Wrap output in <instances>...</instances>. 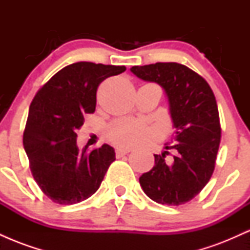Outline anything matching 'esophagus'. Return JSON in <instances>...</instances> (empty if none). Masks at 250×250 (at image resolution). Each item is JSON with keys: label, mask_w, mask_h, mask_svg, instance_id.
Segmentation results:
<instances>
[{"label": "esophagus", "mask_w": 250, "mask_h": 250, "mask_svg": "<svg viewBox=\"0 0 250 250\" xmlns=\"http://www.w3.org/2000/svg\"><path fill=\"white\" fill-rule=\"evenodd\" d=\"M129 151H130V149H125V148H117L115 150V154H116V157H122L125 156V154H128Z\"/></svg>", "instance_id": "obj_1"}]
</instances>
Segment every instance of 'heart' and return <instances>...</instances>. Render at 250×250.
Returning <instances> with one entry per match:
<instances>
[{
	"instance_id": "obj_1",
	"label": "heart",
	"mask_w": 250,
	"mask_h": 250,
	"mask_svg": "<svg viewBox=\"0 0 250 250\" xmlns=\"http://www.w3.org/2000/svg\"><path fill=\"white\" fill-rule=\"evenodd\" d=\"M154 135V129L147 123L135 119L115 120L105 129V136L113 145L121 148H131L147 142Z\"/></svg>"
}]
</instances>
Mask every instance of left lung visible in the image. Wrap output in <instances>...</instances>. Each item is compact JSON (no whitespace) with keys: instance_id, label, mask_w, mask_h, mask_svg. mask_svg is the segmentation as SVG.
I'll return each mask as SVG.
<instances>
[{"instance_id":"left-lung-1","label":"left lung","mask_w":250,"mask_h":250,"mask_svg":"<svg viewBox=\"0 0 250 250\" xmlns=\"http://www.w3.org/2000/svg\"><path fill=\"white\" fill-rule=\"evenodd\" d=\"M130 70L165 89L176 129L174 140L166 146L167 150L175 149L173 159L166 160L169 151L154 155L155 166L140 177V185L155 202L183 205L193 200L213 175L221 141L215 95L202 76L180 63L134 65Z\"/></svg>"}]
</instances>
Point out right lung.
I'll use <instances>...</instances> for the list:
<instances>
[{"instance_id":"right-lung-1","label":"right lung","mask_w":250,"mask_h":250,"mask_svg":"<svg viewBox=\"0 0 250 250\" xmlns=\"http://www.w3.org/2000/svg\"><path fill=\"white\" fill-rule=\"evenodd\" d=\"M125 65L76 62L54 75L34 97L23 133L34 180L53 202L75 205L99 189L115 150L108 145L88 151L76 145V130L96 107L100 83Z\"/></svg>"}]
</instances>
